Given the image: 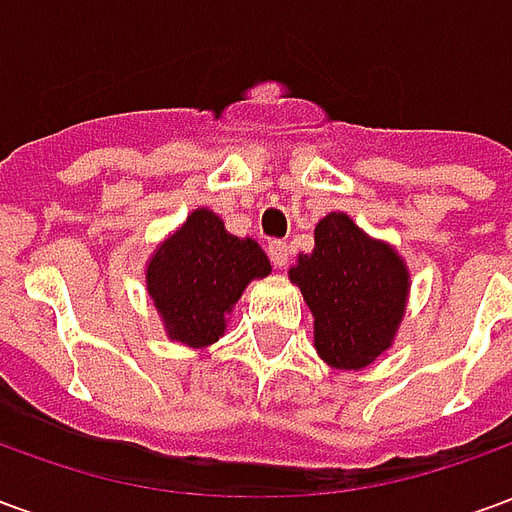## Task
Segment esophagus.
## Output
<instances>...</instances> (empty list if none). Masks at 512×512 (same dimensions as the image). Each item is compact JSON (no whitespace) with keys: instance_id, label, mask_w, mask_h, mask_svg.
<instances>
[{"instance_id":"34e87169","label":"esophagus","mask_w":512,"mask_h":512,"mask_svg":"<svg viewBox=\"0 0 512 512\" xmlns=\"http://www.w3.org/2000/svg\"><path fill=\"white\" fill-rule=\"evenodd\" d=\"M268 257H271V263L277 268H285L290 260V249L285 241H271L268 244Z\"/></svg>"}]
</instances>
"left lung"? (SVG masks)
Listing matches in <instances>:
<instances>
[{
  "instance_id": "8db88e82",
  "label": "left lung",
  "mask_w": 512,
  "mask_h": 512,
  "mask_svg": "<svg viewBox=\"0 0 512 512\" xmlns=\"http://www.w3.org/2000/svg\"><path fill=\"white\" fill-rule=\"evenodd\" d=\"M315 318V351L337 370L373 365L392 345L408 299V268L348 213L315 227V249L288 271Z\"/></svg>"
}]
</instances>
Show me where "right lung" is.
Masks as SVG:
<instances>
[{"mask_svg": "<svg viewBox=\"0 0 512 512\" xmlns=\"http://www.w3.org/2000/svg\"><path fill=\"white\" fill-rule=\"evenodd\" d=\"M268 274L257 241L230 235L216 213L197 208L153 252L145 279L169 340L205 348L224 334L246 285Z\"/></svg>", "mask_w": 512, "mask_h": 512, "instance_id": "obj_1", "label": "right lung"}]
</instances>
